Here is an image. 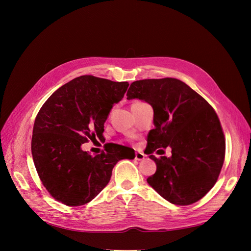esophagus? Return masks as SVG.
<instances>
[{
    "instance_id": "1",
    "label": "esophagus",
    "mask_w": 251,
    "mask_h": 251,
    "mask_svg": "<svg viewBox=\"0 0 251 251\" xmlns=\"http://www.w3.org/2000/svg\"><path fill=\"white\" fill-rule=\"evenodd\" d=\"M144 158H146V155H144L143 153H141V151H136V153H135V159H136V160L141 161V160H143Z\"/></svg>"
}]
</instances>
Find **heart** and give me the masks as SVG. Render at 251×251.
Here are the masks:
<instances>
[{
    "label": "heart",
    "mask_w": 251,
    "mask_h": 251,
    "mask_svg": "<svg viewBox=\"0 0 251 251\" xmlns=\"http://www.w3.org/2000/svg\"><path fill=\"white\" fill-rule=\"evenodd\" d=\"M137 102H139V101H137ZM134 103H136V102H134Z\"/></svg>",
    "instance_id": "b5f03b06"
}]
</instances>
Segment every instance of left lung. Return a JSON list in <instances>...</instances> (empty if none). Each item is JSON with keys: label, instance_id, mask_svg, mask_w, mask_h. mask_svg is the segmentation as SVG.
<instances>
[{"label": "left lung", "instance_id": "8db88e82", "mask_svg": "<svg viewBox=\"0 0 251 251\" xmlns=\"http://www.w3.org/2000/svg\"><path fill=\"white\" fill-rule=\"evenodd\" d=\"M127 100L139 98L154 110L155 127L148 134L147 154L157 170L148 183L165 200L189 205L216 184L225 158V137L214 108L176 78L142 79L131 83ZM172 149V156L151 154Z\"/></svg>", "mask_w": 251, "mask_h": 251}]
</instances>
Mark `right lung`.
Segmentation results:
<instances>
[{"instance_id": "add662e5", "label": "right lung", "mask_w": 251, "mask_h": 251, "mask_svg": "<svg viewBox=\"0 0 251 251\" xmlns=\"http://www.w3.org/2000/svg\"><path fill=\"white\" fill-rule=\"evenodd\" d=\"M126 81L82 75L58 88L34 121L33 162L43 185L56 201L68 206L87 204L109 183L121 159H134V150L108 143L96 156L81 144L103 138V125L114 103L124 98Z\"/></svg>"}]
</instances>
